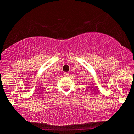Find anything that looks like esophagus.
<instances>
[{
  "instance_id": "obj_1",
  "label": "esophagus",
  "mask_w": 134,
  "mask_h": 134,
  "mask_svg": "<svg viewBox=\"0 0 134 134\" xmlns=\"http://www.w3.org/2000/svg\"><path fill=\"white\" fill-rule=\"evenodd\" d=\"M69 75V73H68V72H65V73H63V76H64V77H68Z\"/></svg>"
}]
</instances>
